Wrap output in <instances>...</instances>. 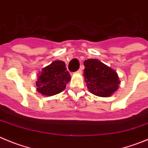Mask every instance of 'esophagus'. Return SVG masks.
Returning a JSON list of instances; mask_svg holds the SVG:
<instances>
[{"mask_svg":"<svg viewBox=\"0 0 148 148\" xmlns=\"http://www.w3.org/2000/svg\"><path fill=\"white\" fill-rule=\"evenodd\" d=\"M82 69H79L78 70V71H77V74H82Z\"/></svg>","mask_w":148,"mask_h":148,"instance_id":"esophagus-1","label":"esophagus"}]
</instances>
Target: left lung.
Masks as SVG:
<instances>
[{"mask_svg": "<svg viewBox=\"0 0 148 148\" xmlns=\"http://www.w3.org/2000/svg\"><path fill=\"white\" fill-rule=\"evenodd\" d=\"M84 78L88 90L99 97H110L119 88L118 74L98 59L84 61Z\"/></svg>", "mask_w": 148, "mask_h": 148, "instance_id": "left-lung-1", "label": "left lung"}]
</instances>
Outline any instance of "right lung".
Returning a JSON list of instances; mask_svg holds the SVG:
<instances>
[{
  "label": "right lung",
  "mask_w": 148,
  "mask_h": 148,
  "mask_svg": "<svg viewBox=\"0 0 148 148\" xmlns=\"http://www.w3.org/2000/svg\"><path fill=\"white\" fill-rule=\"evenodd\" d=\"M37 75L36 90L44 96H52L60 93L71 80V76L66 71V63L58 60L43 68Z\"/></svg>",
  "instance_id": "obj_1"
}]
</instances>
